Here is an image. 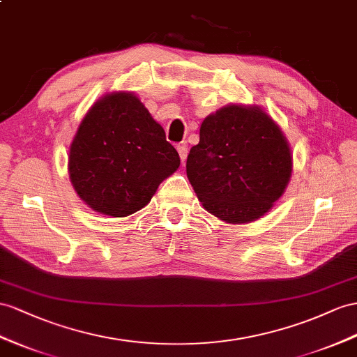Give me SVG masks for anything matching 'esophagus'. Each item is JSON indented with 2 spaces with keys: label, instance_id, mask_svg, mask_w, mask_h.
<instances>
[{
  "label": "esophagus",
  "instance_id": "34e87169",
  "mask_svg": "<svg viewBox=\"0 0 357 357\" xmlns=\"http://www.w3.org/2000/svg\"><path fill=\"white\" fill-rule=\"evenodd\" d=\"M178 153H179V158H181V161L184 162L185 160H187V153H188V148H187V144H178Z\"/></svg>",
  "mask_w": 357,
  "mask_h": 357
}]
</instances>
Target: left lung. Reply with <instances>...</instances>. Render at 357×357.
<instances>
[{
  "instance_id": "left-lung-1",
  "label": "left lung",
  "mask_w": 357,
  "mask_h": 357,
  "mask_svg": "<svg viewBox=\"0 0 357 357\" xmlns=\"http://www.w3.org/2000/svg\"><path fill=\"white\" fill-rule=\"evenodd\" d=\"M187 176L206 211L229 223L266 214L291 176V151L279 126L258 107L227 105L200 125Z\"/></svg>"
}]
</instances>
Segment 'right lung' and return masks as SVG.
Masks as SVG:
<instances>
[{
  "label": "right lung",
  "mask_w": 357,
  "mask_h": 357,
  "mask_svg": "<svg viewBox=\"0 0 357 357\" xmlns=\"http://www.w3.org/2000/svg\"><path fill=\"white\" fill-rule=\"evenodd\" d=\"M181 164L139 98L113 93L90 108L69 152V178L95 211L126 217L148 205Z\"/></svg>",
  "instance_id": "1"
}]
</instances>
